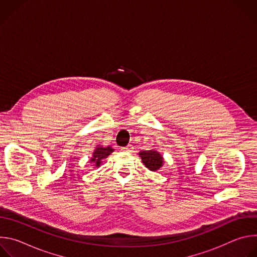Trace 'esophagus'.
<instances>
[{
    "instance_id": "1",
    "label": "esophagus",
    "mask_w": 257,
    "mask_h": 257,
    "mask_svg": "<svg viewBox=\"0 0 257 257\" xmlns=\"http://www.w3.org/2000/svg\"><path fill=\"white\" fill-rule=\"evenodd\" d=\"M133 150H134V148H133V145H131V144H129V145L126 146V148L122 149L123 152H127V153H132Z\"/></svg>"
}]
</instances>
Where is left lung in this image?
Here are the masks:
<instances>
[{"label":"left lung","instance_id":"8db88e82","mask_svg":"<svg viewBox=\"0 0 257 257\" xmlns=\"http://www.w3.org/2000/svg\"><path fill=\"white\" fill-rule=\"evenodd\" d=\"M138 155L139 158H141V162L143 163V165L153 172L161 170L164 166V158L161 153H159L156 149L139 152Z\"/></svg>","mask_w":257,"mask_h":257}]
</instances>
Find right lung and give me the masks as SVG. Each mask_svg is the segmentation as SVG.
<instances>
[{
  "mask_svg": "<svg viewBox=\"0 0 257 257\" xmlns=\"http://www.w3.org/2000/svg\"><path fill=\"white\" fill-rule=\"evenodd\" d=\"M114 151L115 150L112 148L111 145H107V146L96 145L94 148L93 153H92V157L89 160V163L91 164L93 169L99 168L100 165L102 164V160L106 159L109 155L114 153Z\"/></svg>",
  "mask_w": 257,
  "mask_h": 257,
  "instance_id": "obj_1",
  "label": "right lung"
}]
</instances>
